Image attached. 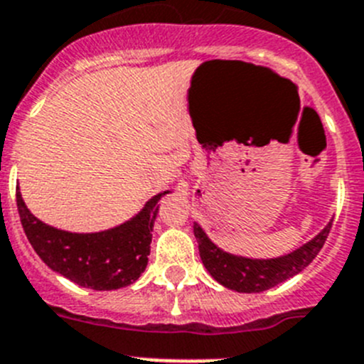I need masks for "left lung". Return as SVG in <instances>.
<instances>
[{
    "label": "left lung",
    "mask_w": 364,
    "mask_h": 364,
    "mask_svg": "<svg viewBox=\"0 0 364 364\" xmlns=\"http://www.w3.org/2000/svg\"><path fill=\"white\" fill-rule=\"evenodd\" d=\"M331 228L332 223L320 235L301 246L300 250L273 260H251L224 253L215 244L210 242L198 224L193 226V235L199 242V255H201L203 264L219 284L239 293H260L304 271L316 259V255L320 253L331 233Z\"/></svg>",
    "instance_id": "8db88e82"
}]
</instances>
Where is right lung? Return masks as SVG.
<instances>
[{
	"label": "right lung",
	"mask_w": 364,
	"mask_h": 364,
	"mask_svg": "<svg viewBox=\"0 0 364 364\" xmlns=\"http://www.w3.org/2000/svg\"><path fill=\"white\" fill-rule=\"evenodd\" d=\"M158 193L134 219L100 233H68L46 226L30 213L16 190L19 219L41 260L68 280L95 291L120 289L140 278L149 262Z\"/></svg>",
	"instance_id": "add662e5"
}]
</instances>
